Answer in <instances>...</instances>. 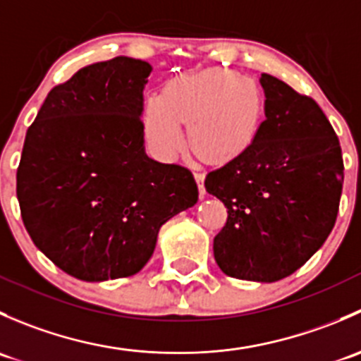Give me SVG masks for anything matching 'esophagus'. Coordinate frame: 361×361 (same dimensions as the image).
Instances as JSON below:
<instances>
[{"instance_id": "1", "label": "esophagus", "mask_w": 361, "mask_h": 361, "mask_svg": "<svg viewBox=\"0 0 361 361\" xmlns=\"http://www.w3.org/2000/svg\"><path fill=\"white\" fill-rule=\"evenodd\" d=\"M195 176V181H197V187H199V194L204 195L206 194V188H204V178H206V174H204L202 169H197L194 173Z\"/></svg>"}]
</instances>
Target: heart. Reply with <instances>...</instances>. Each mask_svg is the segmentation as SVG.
I'll return each mask as SVG.
<instances>
[{
	"label": "heart",
	"mask_w": 361,
	"mask_h": 361,
	"mask_svg": "<svg viewBox=\"0 0 361 361\" xmlns=\"http://www.w3.org/2000/svg\"><path fill=\"white\" fill-rule=\"evenodd\" d=\"M264 113L260 87L231 69H206L171 80L162 97L145 106L147 136L155 150L171 157L181 147V124L199 157L227 162L257 137Z\"/></svg>",
	"instance_id": "heart-1"
}]
</instances>
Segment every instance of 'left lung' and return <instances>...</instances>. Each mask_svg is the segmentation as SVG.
Here are the masks:
<instances>
[{"label":"left lung","instance_id":"1","mask_svg":"<svg viewBox=\"0 0 361 361\" xmlns=\"http://www.w3.org/2000/svg\"><path fill=\"white\" fill-rule=\"evenodd\" d=\"M265 120L241 155L211 171L204 187L227 207L214 235L231 278L272 283L293 274L336 225L344 181L338 137L312 97L264 73Z\"/></svg>","mask_w":361,"mask_h":361}]
</instances>
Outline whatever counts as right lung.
I'll return each instance as SVG.
<instances>
[{
	"label": "right lung",
	"instance_id": "1",
	"mask_svg": "<svg viewBox=\"0 0 361 361\" xmlns=\"http://www.w3.org/2000/svg\"><path fill=\"white\" fill-rule=\"evenodd\" d=\"M152 66L115 57L54 87L25 133L17 199L36 248L69 276L140 272L159 228L197 202L180 164L147 157L143 89Z\"/></svg>",
	"mask_w": 361,
	"mask_h": 361
}]
</instances>
